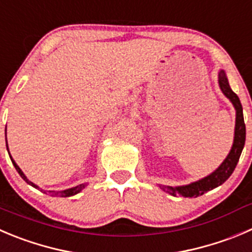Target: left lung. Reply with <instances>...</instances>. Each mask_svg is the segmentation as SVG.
I'll return each instance as SVG.
<instances>
[{"mask_svg":"<svg viewBox=\"0 0 252 252\" xmlns=\"http://www.w3.org/2000/svg\"><path fill=\"white\" fill-rule=\"evenodd\" d=\"M218 83H219V88L221 93L230 100V102H231L236 111L235 131H234V142H232L231 150H230L226 158L222 160L221 164L214 172H212V173L208 174L204 178L199 179V181L178 187L162 186L160 184L159 188L163 191H166V193L171 194V195H182L184 198H196V196L203 195L207 191L221 186L231 176L236 164H238L239 158H240L241 152L244 150L246 138V127L245 122H244L243 106H241L240 99H239L238 95L232 92L231 88H230L226 73L222 69L219 70V74H218Z\"/></svg>","mask_w":252,"mask_h":252,"instance_id":"left-lung-1","label":"left lung"}]
</instances>
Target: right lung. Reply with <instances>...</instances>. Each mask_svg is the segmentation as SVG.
I'll use <instances>...</instances> for the list:
<instances>
[{
  "label": "right lung",
  "instance_id": "add662e5",
  "mask_svg": "<svg viewBox=\"0 0 252 252\" xmlns=\"http://www.w3.org/2000/svg\"><path fill=\"white\" fill-rule=\"evenodd\" d=\"M6 147H7V151H8V155H9V158H11V160H12V163H13L14 168L17 169V172H18V173H20V176L22 177V178L25 179V181L27 182V183L30 184V186H32L33 188H35V189H39V187H38L37 184H34V183H33V182H31L30 179H28L27 177L25 176V173H23V172H22V169H21L20 167L17 166V163H16V162H14V159H13V158H12L11 153H9V150H8V145H7V137H6ZM86 186H88V184H86V183H83V184H79V186H76V187H73V188L65 189V190H61V191L48 190V191H49V193H52V195H59V196H73V195H75V194L80 193V191L83 190V189L85 188ZM45 191H47V190H45Z\"/></svg>",
  "mask_w": 252,
  "mask_h": 252
}]
</instances>
